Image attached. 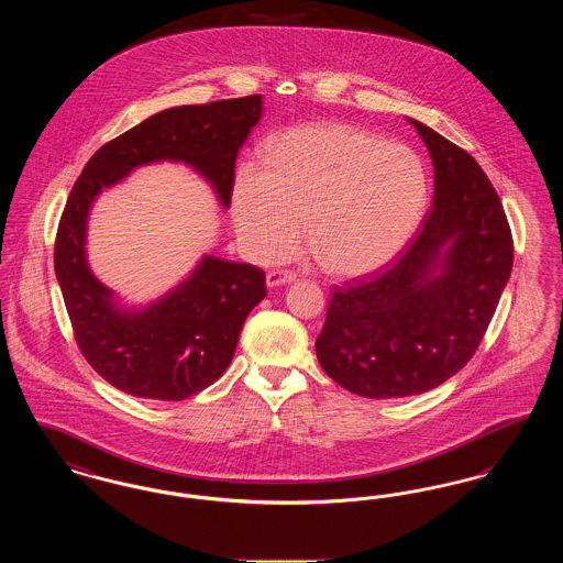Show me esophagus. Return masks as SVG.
Masks as SVG:
<instances>
[{
	"instance_id": "esophagus-1",
	"label": "esophagus",
	"mask_w": 563,
	"mask_h": 563,
	"mask_svg": "<svg viewBox=\"0 0 563 563\" xmlns=\"http://www.w3.org/2000/svg\"><path fill=\"white\" fill-rule=\"evenodd\" d=\"M295 278H297V274L291 269H269L266 283H268V287H280L287 283H294Z\"/></svg>"
}]
</instances>
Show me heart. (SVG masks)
Masks as SVG:
<instances>
[{
  "label": "heart",
  "instance_id": "obj_1",
  "mask_svg": "<svg viewBox=\"0 0 563 563\" xmlns=\"http://www.w3.org/2000/svg\"><path fill=\"white\" fill-rule=\"evenodd\" d=\"M427 205L429 173L411 147L338 122L272 136L266 164L244 162L232 186L236 234L255 260L291 253L308 217L310 253L346 278L393 262Z\"/></svg>",
  "mask_w": 563,
  "mask_h": 563
}]
</instances>
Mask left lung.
<instances>
[{
  "mask_svg": "<svg viewBox=\"0 0 563 563\" xmlns=\"http://www.w3.org/2000/svg\"><path fill=\"white\" fill-rule=\"evenodd\" d=\"M429 147L434 200L401 255L333 287L317 356L324 374L367 399L422 395L479 349L512 268L503 202L477 161L407 118Z\"/></svg>",
  "mask_w": 563,
  "mask_h": 563,
  "instance_id": "8db88e82",
  "label": "left lung"
}]
</instances>
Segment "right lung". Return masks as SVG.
Wrapping results in <instances>:
<instances>
[{
	"label": "right lung",
	"mask_w": 563,
	"mask_h": 563,
	"mask_svg": "<svg viewBox=\"0 0 563 563\" xmlns=\"http://www.w3.org/2000/svg\"><path fill=\"white\" fill-rule=\"evenodd\" d=\"M262 115V95L164 109L106 143L84 166L60 214L54 272L90 367L139 399L184 401L228 369L244 319L266 297V274L205 255L179 287L143 310H122L88 268L95 198L152 162H186L230 207L239 150Z\"/></svg>",
	"instance_id": "right-lung-1"
}]
</instances>
